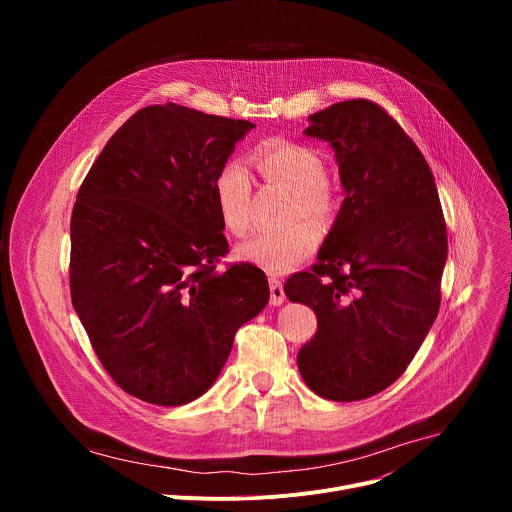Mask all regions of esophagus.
<instances>
[{
	"mask_svg": "<svg viewBox=\"0 0 512 512\" xmlns=\"http://www.w3.org/2000/svg\"><path fill=\"white\" fill-rule=\"evenodd\" d=\"M269 291H271V298H269L271 306H281L285 300V291L277 277H269Z\"/></svg>",
	"mask_w": 512,
	"mask_h": 512,
	"instance_id": "esophagus-1",
	"label": "esophagus"
}]
</instances>
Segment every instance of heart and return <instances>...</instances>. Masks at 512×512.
<instances>
[{
	"label": "heart",
	"mask_w": 512,
	"mask_h": 512,
	"mask_svg": "<svg viewBox=\"0 0 512 512\" xmlns=\"http://www.w3.org/2000/svg\"><path fill=\"white\" fill-rule=\"evenodd\" d=\"M253 162L261 176L294 192L296 204L291 218H308L316 225L330 223L336 208L332 188L326 184L324 160L306 145L269 141L255 150ZM253 178L241 160H229L216 174L214 200L225 229L247 235L251 227ZM320 243V233L310 223H298L283 231H265L245 241L237 257L269 273H285L302 265Z\"/></svg>",
	"instance_id": "b5f03b06"
}]
</instances>
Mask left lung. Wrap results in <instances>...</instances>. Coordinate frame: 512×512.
I'll list each match as a JSON object with an SVG mask.
<instances>
[{
    "instance_id": "1",
    "label": "left lung",
    "mask_w": 512,
    "mask_h": 512,
    "mask_svg": "<svg viewBox=\"0 0 512 512\" xmlns=\"http://www.w3.org/2000/svg\"><path fill=\"white\" fill-rule=\"evenodd\" d=\"M308 121L304 135L334 150L344 200L318 263L283 289L318 318L298 354L304 383L358 401L393 385L433 326L448 231L423 154L385 109L352 99Z\"/></svg>"
}]
</instances>
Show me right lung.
Instances as JSON below:
<instances>
[{"label":"right lung","instance_id":"obj_1","mask_svg":"<svg viewBox=\"0 0 512 512\" xmlns=\"http://www.w3.org/2000/svg\"><path fill=\"white\" fill-rule=\"evenodd\" d=\"M251 121L176 103L129 117L89 170L70 218V298L113 381L162 407L221 375L235 332L269 302L265 273L229 249L214 180Z\"/></svg>","mask_w":512,"mask_h":512}]
</instances>
